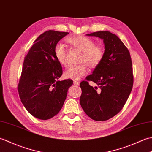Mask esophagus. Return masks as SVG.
I'll use <instances>...</instances> for the list:
<instances>
[{
	"instance_id": "esophagus-1",
	"label": "esophagus",
	"mask_w": 152,
	"mask_h": 152,
	"mask_svg": "<svg viewBox=\"0 0 152 152\" xmlns=\"http://www.w3.org/2000/svg\"><path fill=\"white\" fill-rule=\"evenodd\" d=\"M74 84L76 85V86H79L80 83H79L78 81H74Z\"/></svg>"
}]
</instances>
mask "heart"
I'll return each mask as SVG.
<instances>
[{
  "label": "heart",
  "instance_id": "obj_1",
  "mask_svg": "<svg viewBox=\"0 0 152 152\" xmlns=\"http://www.w3.org/2000/svg\"><path fill=\"white\" fill-rule=\"evenodd\" d=\"M67 42L82 52L80 63H86L91 68L99 66L104 56V50L99 45H95L92 39L83 35H78L69 37L66 39ZM54 54L56 59L61 64L66 66L67 50L64 45L57 44L54 48ZM86 64L78 66H71L65 70L64 76L66 78L72 80H79L88 72Z\"/></svg>",
  "mask_w": 152,
  "mask_h": 152
}]
</instances>
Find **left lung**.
<instances>
[{"label": "left lung", "mask_w": 152, "mask_h": 152, "mask_svg": "<svg viewBox=\"0 0 152 152\" xmlns=\"http://www.w3.org/2000/svg\"><path fill=\"white\" fill-rule=\"evenodd\" d=\"M103 40L105 46L102 62L80 83V102L86 114L93 120L112 118L121 110L133 86V72L129 51L115 34L98 31L87 34ZM98 85L93 88L88 82Z\"/></svg>", "instance_id": "1"}]
</instances>
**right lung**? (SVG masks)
Returning a JSON list of instances; mask_svg holds the SVG:
<instances>
[{"instance_id":"obj_1","label":"right lung","mask_w":152,"mask_h":152,"mask_svg":"<svg viewBox=\"0 0 152 152\" xmlns=\"http://www.w3.org/2000/svg\"><path fill=\"white\" fill-rule=\"evenodd\" d=\"M67 32L47 31L40 34L25 57L18 92L25 108L34 117L46 120L59 112L72 80L58 81L63 74L54 48Z\"/></svg>"}]
</instances>
